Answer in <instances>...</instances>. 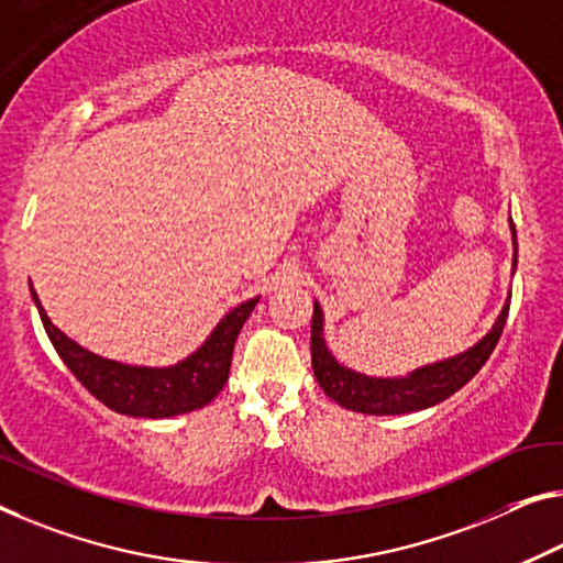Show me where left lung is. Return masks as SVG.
Segmentation results:
<instances>
[{"label": "left lung", "instance_id": "obj_1", "mask_svg": "<svg viewBox=\"0 0 563 563\" xmlns=\"http://www.w3.org/2000/svg\"><path fill=\"white\" fill-rule=\"evenodd\" d=\"M514 233V269H516V227ZM508 307H511V294H508L504 309L490 327V332L475 342L471 350H465L455 357L432 362V365L412 369L405 377H369L362 372L340 365L334 354L327 350L324 342V314L322 307L314 301V314H311V367L322 390L340 402L342 408L365 412V415H405L415 410H426L432 405L448 400L463 385L478 375V369L486 365L490 352L496 350L500 332L506 327Z\"/></svg>", "mask_w": 563, "mask_h": 563}]
</instances>
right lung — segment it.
<instances>
[{"mask_svg":"<svg viewBox=\"0 0 563 563\" xmlns=\"http://www.w3.org/2000/svg\"><path fill=\"white\" fill-rule=\"evenodd\" d=\"M30 291L37 305L40 319L45 324L52 347L73 375L85 385V390L98 397L102 405L131 418H173L209 405L223 390L231 369L233 344L241 327L252 314L258 297L233 307L227 317L216 324L206 342L186 360L170 367H137L123 362L106 360L100 354L80 347L65 332L49 322L45 307L40 305L37 291Z\"/></svg>","mask_w":563,"mask_h":563,"instance_id":"right-lung-1","label":"right lung"}]
</instances>
